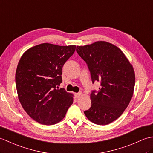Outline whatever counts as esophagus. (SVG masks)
I'll return each instance as SVG.
<instances>
[{
	"label": "esophagus",
	"mask_w": 153,
	"mask_h": 153,
	"mask_svg": "<svg viewBox=\"0 0 153 153\" xmlns=\"http://www.w3.org/2000/svg\"><path fill=\"white\" fill-rule=\"evenodd\" d=\"M82 95H83V94H82V92H79V93L75 94V96H76V98H79V97H80L81 96H82Z\"/></svg>",
	"instance_id": "34e87169"
}]
</instances>
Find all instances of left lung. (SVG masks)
Wrapping results in <instances>:
<instances>
[{
  "mask_svg": "<svg viewBox=\"0 0 153 153\" xmlns=\"http://www.w3.org/2000/svg\"><path fill=\"white\" fill-rule=\"evenodd\" d=\"M76 50L87 64L92 83H100L99 90L91 93V106L84 114L95 124H108L122 114L132 98L134 68L119 48L105 41L77 46Z\"/></svg>",
  "mask_w": 153,
  "mask_h": 153,
  "instance_id": "1",
  "label": "left lung"
}]
</instances>
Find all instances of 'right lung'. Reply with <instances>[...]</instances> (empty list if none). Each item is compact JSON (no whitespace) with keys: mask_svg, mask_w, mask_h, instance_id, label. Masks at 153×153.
<instances>
[{"mask_svg":"<svg viewBox=\"0 0 153 153\" xmlns=\"http://www.w3.org/2000/svg\"><path fill=\"white\" fill-rule=\"evenodd\" d=\"M76 45L43 43L22 55L16 72L18 99L27 114L44 125L60 122L73 103L72 95L57 89L62 82V69L72 56Z\"/></svg>","mask_w":153,"mask_h":153,"instance_id":"1","label":"right lung"}]
</instances>
